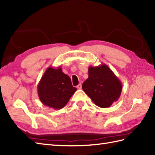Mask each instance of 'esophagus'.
Here are the masks:
<instances>
[{
  "label": "esophagus",
  "instance_id": "esophagus-1",
  "mask_svg": "<svg viewBox=\"0 0 155 155\" xmlns=\"http://www.w3.org/2000/svg\"><path fill=\"white\" fill-rule=\"evenodd\" d=\"M77 88L78 89H81V88H82V84H81V83H80V84H78V85H77Z\"/></svg>",
  "mask_w": 155,
  "mask_h": 155
}]
</instances>
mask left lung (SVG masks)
<instances>
[{
	"label": "left lung",
	"instance_id": "8db88e82",
	"mask_svg": "<svg viewBox=\"0 0 155 155\" xmlns=\"http://www.w3.org/2000/svg\"><path fill=\"white\" fill-rule=\"evenodd\" d=\"M88 78L82 88L93 103L101 108L110 107L119 98L123 84L107 64L88 67Z\"/></svg>",
	"mask_w": 155,
	"mask_h": 155
}]
</instances>
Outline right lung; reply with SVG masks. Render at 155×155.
Instances as JSON below:
<instances>
[{
  "label": "right lung",
  "instance_id": "1",
  "mask_svg": "<svg viewBox=\"0 0 155 155\" xmlns=\"http://www.w3.org/2000/svg\"><path fill=\"white\" fill-rule=\"evenodd\" d=\"M37 90L42 104L53 109H61L67 104L77 88L72 87L71 78L62 72L61 67H49L39 81Z\"/></svg>",
  "mask_w": 155,
  "mask_h": 155
}]
</instances>
